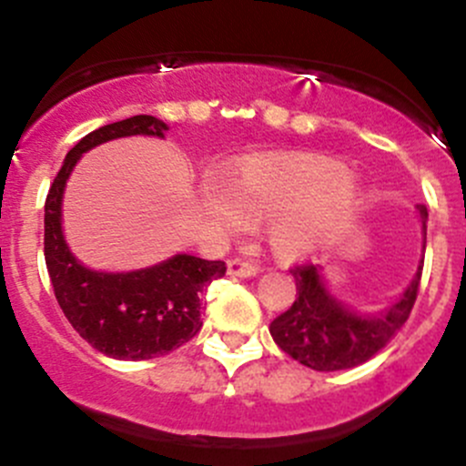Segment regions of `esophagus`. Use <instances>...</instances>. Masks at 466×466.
Masks as SVG:
<instances>
[{"mask_svg": "<svg viewBox=\"0 0 466 466\" xmlns=\"http://www.w3.org/2000/svg\"><path fill=\"white\" fill-rule=\"evenodd\" d=\"M228 272L229 275H237V277H252L259 272V266L248 259H241V257H237V259H229L228 261Z\"/></svg>", "mask_w": 466, "mask_h": 466, "instance_id": "obj_1", "label": "esophagus"}]
</instances>
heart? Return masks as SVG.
I'll list each match as a JSON object with an SVG mask.
<instances>
[{
	"mask_svg": "<svg viewBox=\"0 0 466 466\" xmlns=\"http://www.w3.org/2000/svg\"><path fill=\"white\" fill-rule=\"evenodd\" d=\"M360 203L345 167L318 155L252 157L228 180L209 177L203 207L225 234L268 218V234L286 255H299L347 228Z\"/></svg>",
	"mask_w": 466,
	"mask_h": 466,
	"instance_id": "heart-1",
	"label": "heart"
}]
</instances>
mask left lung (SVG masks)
Wrapping results in <instances>:
<instances>
[{
    "label": "left lung",
    "mask_w": 466,
    "mask_h": 466,
    "mask_svg": "<svg viewBox=\"0 0 466 466\" xmlns=\"http://www.w3.org/2000/svg\"><path fill=\"white\" fill-rule=\"evenodd\" d=\"M420 216L426 234L429 211L424 205H420ZM421 268H424V259L403 298L392 304L385 316L363 318L351 313L327 293L320 272L313 263H298L290 268L295 286H298V298L289 311L272 320V340L290 359L318 372L356 368L383 350L390 338L410 318L417 293H420Z\"/></svg>",
    "instance_id": "1"
}]
</instances>
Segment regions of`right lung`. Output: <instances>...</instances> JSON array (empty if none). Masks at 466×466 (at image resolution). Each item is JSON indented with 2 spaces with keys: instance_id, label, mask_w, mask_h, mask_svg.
Returning <instances> with one entry per match:
<instances>
[{
  "instance_id": "add662e5",
  "label": "right lung",
  "mask_w": 466,
  "mask_h": 466,
  "mask_svg": "<svg viewBox=\"0 0 466 466\" xmlns=\"http://www.w3.org/2000/svg\"><path fill=\"white\" fill-rule=\"evenodd\" d=\"M167 124L150 115L101 126L65 157L45 200V261L54 295L69 324L94 350L119 360L164 356L189 342L203 327V290L225 275V261L177 255L135 272H96L69 252L60 228L65 182L94 146L128 135L164 137Z\"/></svg>"
}]
</instances>
